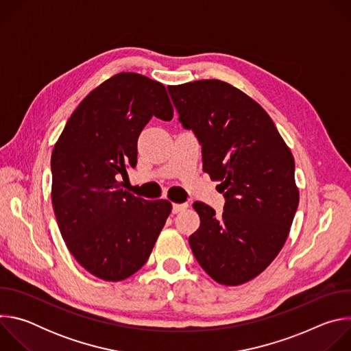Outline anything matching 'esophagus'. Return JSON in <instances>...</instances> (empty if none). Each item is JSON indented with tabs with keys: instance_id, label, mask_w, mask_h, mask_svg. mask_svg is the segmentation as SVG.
Here are the masks:
<instances>
[{
	"instance_id": "34e87169",
	"label": "esophagus",
	"mask_w": 351,
	"mask_h": 351,
	"mask_svg": "<svg viewBox=\"0 0 351 351\" xmlns=\"http://www.w3.org/2000/svg\"><path fill=\"white\" fill-rule=\"evenodd\" d=\"M186 208H187V204H173L172 206V213L173 214H179V213H182Z\"/></svg>"
}]
</instances>
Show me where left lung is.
I'll return each instance as SVG.
<instances>
[{"label": "left lung", "instance_id": "1", "mask_svg": "<svg viewBox=\"0 0 351 351\" xmlns=\"http://www.w3.org/2000/svg\"><path fill=\"white\" fill-rule=\"evenodd\" d=\"M168 91L226 199L222 217L193 204L199 228L189 237L191 252L215 282L243 285L267 269L289 236L298 207L294 158L264 108L232 84L195 80Z\"/></svg>", "mask_w": 351, "mask_h": 351}]
</instances>
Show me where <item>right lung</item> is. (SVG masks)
Here are the masks:
<instances>
[{
	"label": "right lung",
	"instance_id": "obj_1",
	"mask_svg": "<svg viewBox=\"0 0 351 351\" xmlns=\"http://www.w3.org/2000/svg\"><path fill=\"white\" fill-rule=\"evenodd\" d=\"M153 117L173 118L162 83L121 72L90 91L51 156V199L60 232L91 275L118 282L148 260L172 204L123 189L137 164V138ZM129 180V179H128Z\"/></svg>",
	"mask_w": 351,
	"mask_h": 351
}]
</instances>
